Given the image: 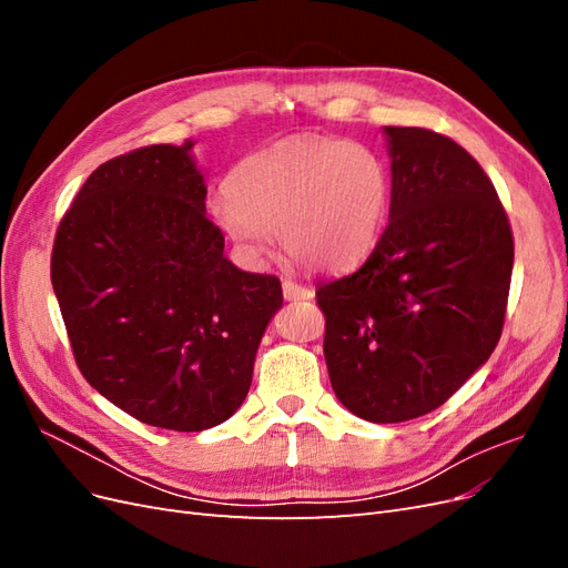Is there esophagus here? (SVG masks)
<instances>
[{
  "instance_id": "esophagus-1",
  "label": "esophagus",
  "mask_w": 568,
  "mask_h": 568,
  "mask_svg": "<svg viewBox=\"0 0 568 568\" xmlns=\"http://www.w3.org/2000/svg\"><path fill=\"white\" fill-rule=\"evenodd\" d=\"M282 288H284V298L286 301H311L315 294L307 286H301V284H296V282H288V280H284V284H282Z\"/></svg>"
}]
</instances>
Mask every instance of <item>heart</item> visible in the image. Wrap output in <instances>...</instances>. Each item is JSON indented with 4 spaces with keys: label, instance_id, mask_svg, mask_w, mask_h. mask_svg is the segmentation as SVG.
<instances>
[{
    "label": "heart",
    "instance_id": "heart-1",
    "mask_svg": "<svg viewBox=\"0 0 568 568\" xmlns=\"http://www.w3.org/2000/svg\"><path fill=\"white\" fill-rule=\"evenodd\" d=\"M390 203L388 168L365 144L286 136L246 156L209 201L215 225L246 261L261 263L274 232L291 261L341 272L365 257Z\"/></svg>",
    "mask_w": 568,
    "mask_h": 568
}]
</instances>
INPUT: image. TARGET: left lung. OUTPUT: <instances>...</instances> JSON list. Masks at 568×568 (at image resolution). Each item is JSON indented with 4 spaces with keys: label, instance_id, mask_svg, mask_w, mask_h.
Returning <instances> with one entry per match:
<instances>
[{
    "label": "left lung",
    "instance_id": "left-lung-1",
    "mask_svg": "<svg viewBox=\"0 0 568 568\" xmlns=\"http://www.w3.org/2000/svg\"><path fill=\"white\" fill-rule=\"evenodd\" d=\"M388 225L367 261L317 286L336 398L395 424L440 407L503 334L514 239L488 175L450 136L384 128Z\"/></svg>",
    "mask_w": 568,
    "mask_h": 568
}]
</instances>
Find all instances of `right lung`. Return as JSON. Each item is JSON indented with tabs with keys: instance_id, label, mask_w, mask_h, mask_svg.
Segmentation results:
<instances>
[{
	"instance_id": "right-lung-1",
	"label": "right lung",
	"mask_w": 568,
	"mask_h": 568,
	"mask_svg": "<svg viewBox=\"0 0 568 568\" xmlns=\"http://www.w3.org/2000/svg\"><path fill=\"white\" fill-rule=\"evenodd\" d=\"M192 146L153 144L99 165L51 253L82 376L134 419L170 432H205L242 407L282 307L277 277L225 255Z\"/></svg>"
}]
</instances>
